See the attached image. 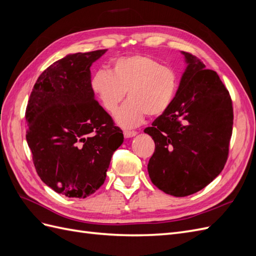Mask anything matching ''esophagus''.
I'll return each instance as SVG.
<instances>
[{"label":"esophagus","mask_w":256,"mask_h":256,"mask_svg":"<svg viewBox=\"0 0 256 256\" xmlns=\"http://www.w3.org/2000/svg\"><path fill=\"white\" fill-rule=\"evenodd\" d=\"M138 134L136 131H130V130H125L124 131V136H125V138H134Z\"/></svg>","instance_id":"1"}]
</instances>
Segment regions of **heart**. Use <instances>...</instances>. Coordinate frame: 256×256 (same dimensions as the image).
<instances>
[{
  "instance_id": "1",
  "label": "heart",
  "mask_w": 256,
  "mask_h": 256,
  "mask_svg": "<svg viewBox=\"0 0 256 256\" xmlns=\"http://www.w3.org/2000/svg\"><path fill=\"white\" fill-rule=\"evenodd\" d=\"M90 88L104 109L113 113L127 94V102L115 113V122L122 128H134L145 115L164 113L178 88L177 74L172 68L144 56L115 60L112 70L98 69L90 79Z\"/></svg>"
}]
</instances>
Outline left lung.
I'll return each mask as SVG.
<instances>
[{
	"label": "left lung",
	"mask_w": 256,
	"mask_h": 256,
	"mask_svg": "<svg viewBox=\"0 0 256 256\" xmlns=\"http://www.w3.org/2000/svg\"><path fill=\"white\" fill-rule=\"evenodd\" d=\"M186 69L172 104L146 128L154 142L147 170L166 194L187 196L205 188L226 164L233 106L216 72L182 52Z\"/></svg>",
	"instance_id": "left-lung-1"
}]
</instances>
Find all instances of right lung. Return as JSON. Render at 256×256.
<instances>
[{
    "mask_svg": "<svg viewBox=\"0 0 256 256\" xmlns=\"http://www.w3.org/2000/svg\"><path fill=\"white\" fill-rule=\"evenodd\" d=\"M106 52L67 54L38 76L28 102L26 141L40 180L68 198H85L106 180L122 131L95 99L90 66Z\"/></svg>",
    "mask_w": 256,
    "mask_h": 256,
    "instance_id": "add662e5",
    "label": "right lung"
}]
</instances>
